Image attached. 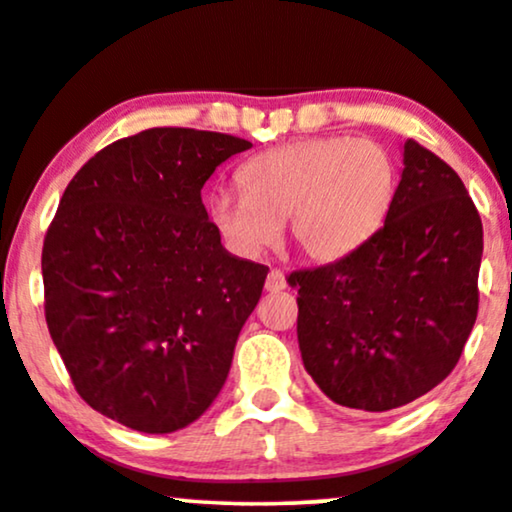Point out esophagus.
<instances>
[{
    "mask_svg": "<svg viewBox=\"0 0 512 512\" xmlns=\"http://www.w3.org/2000/svg\"><path fill=\"white\" fill-rule=\"evenodd\" d=\"M264 288H267V292H281V290L288 288L283 271L281 269H271L269 276H267V283H264Z\"/></svg>",
    "mask_w": 512,
    "mask_h": 512,
    "instance_id": "1",
    "label": "esophagus"
}]
</instances>
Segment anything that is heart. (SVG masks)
Returning a JSON list of instances; mask_svg holds the SVG:
<instances>
[{
    "label": "heart",
    "mask_w": 512,
    "mask_h": 512,
    "mask_svg": "<svg viewBox=\"0 0 512 512\" xmlns=\"http://www.w3.org/2000/svg\"><path fill=\"white\" fill-rule=\"evenodd\" d=\"M243 194L215 192L208 217L241 255L271 248L288 220L304 260L330 264L363 248L386 222L398 163L374 140L309 138L252 156L238 170Z\"/></svg>",
    "instance_id": "obj_1"
}]
</instances>
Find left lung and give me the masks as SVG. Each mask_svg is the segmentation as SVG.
I'll list each match as a JSON object with an SVG mask.
<instances>
[{
  "mask_svg": "<svg viewBox=\"0 0 512 512\" xmlns=\"http://www.w3.org/2000/svg\"><path fill=\"white\" fill-rule=\"evenodd\" d=\"M403 163L391 213L363 248L288 276L306 372L349 410L388 412L431 391L478 318V208L419 142H405Z\"/></svg>",
  "mask_w": 512,
  "mask_h": 512,
  "instance_id": "1",
  "label": "left lung"
}]
</instances>
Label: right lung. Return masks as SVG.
<instances>
[{"label":"right lung","mask_w":512,"mask_h":512,"mask_svg":"<svg viewBox=\"0 0 512 512\" xmlns=\"http://www.w3.org/2000/svg\"><path fill=\"white\" fill-rule=\"evenodd\" d=\"M252 145L194 128H149L100 149L44 238V311L77 393L142 433L201 417L227 381L238 332L269 267L224 250L201 201Z\"/></svg>","instance_id":"add662e5"}]
</instances>
